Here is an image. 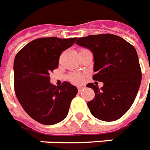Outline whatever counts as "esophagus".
<instances>
[{
	"instance_id": "34e87169",
	"label": "esophagus",
	"mask_w": 150,
	"mask_h": 150,
	"mask_svg": "<svg viewBox=\"0 0 150 150\" xmlns=\"http://www.w3.org/2000/svg\"><path fill=\"white\" fill-rule=\"evenodd\" d=\"M77 89H78V91L79 92H81L83 91V90L84 89V87H83V86H80V87H77Z\"/></svg>"
}]
</instances>
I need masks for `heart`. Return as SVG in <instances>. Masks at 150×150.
Here are the masks:
<instances>
[{"mask_svg": "<svg viewBox=\"0 0 150 150\" xmlns=\"http://www.w3.org/2000/svg\"><path fill=\"white\" fill-rule=\"evenodd\" d=\"M84 50V49H81V50ZM69 79L70 80L71 82H73L74 83H81L83 81V75L80 73H74V74H72L70 76H69Z\"/></svg>", "mask_w": 150, "mask_h": 150, "instance_id": "b5f03b06", "label": "heart"}]
</instances>
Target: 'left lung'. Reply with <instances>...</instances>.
I'll use <instances>...</instances> for the list:
<instances>
[{"instance_id":"8db88e82","label":"left lung","mask_w":150,"mask_h":150,"mask_svg":"<svg viewBox=\"0 0 150 150\" xmlns=\"http://www.w3.org/2000/svg\"><path fill=\"white\" fill-rule=\"evenodd\" d=\"M77 45L94 54V81L103 82L99 89L93 83L95 97L87 102L92 115L105 122L123 116L133 104L142 80V71L136 49L121 37L100 34L78 38Z\"/></svg>"}]
</instances>
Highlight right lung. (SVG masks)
<instances>
[{
    "instance_id": "1",
    "label": "right lung",
    "mask_w": 150,
    "mask_h": 150,
    "mask_svg": "<svg viewBox=\"0 0 150 150\" xmlns=\"http://www.w3.org/2000/svg\"><path fill=\"white\" fill-rule=\"evenodd\" d=\"M76 38H39L28 43L15 56L14 87L26 113L38 122L54 125L67 117L77 89L69 82L50 83V74L57 69L61 53Z\"/></svg>"
}]
</instances>
